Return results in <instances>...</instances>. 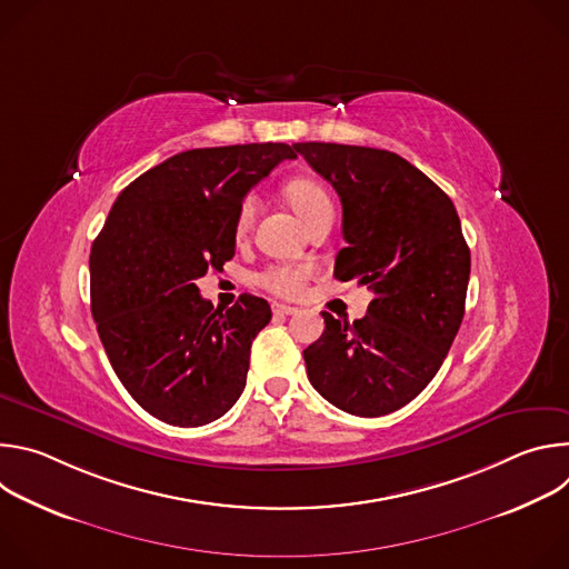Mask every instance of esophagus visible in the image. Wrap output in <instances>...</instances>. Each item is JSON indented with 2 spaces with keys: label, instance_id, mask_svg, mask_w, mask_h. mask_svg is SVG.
Returning a JSON list of instances; mask_svg holds the SVG:
<instances>
[{
  "label": "esophagus",
  "instance_id": "1",
  "mask_svg": "<svg viewBox=\"0 0 569 569\" xmlns=\"http://www.w3.org/2000/svg\"><path fill=\"white\" fill-rule=\"evenodd\" d=\"M272 312L286 317V315H295L297 308H295V306H288V303H281V301H274V303H272Z\"/></svg>",
  "mask_w": 569,
  "mask_h": 569
}]
</instances>
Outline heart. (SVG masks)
Wrapping results in <instances>:
<instances>
[{"instance_id": "b5f03b06", "label": "heart", "mask_w": 569, "mask_h": 569, "mask_svg": "<svg viewBox=\"0 0 569 569\" xmlns=\"http://www.w3.org/2000/svg\"><path fill=\"white\" fill-rule=\"evenodd\" d=\"M283 196L288 204L303 218L306 224L315 222L321 216L333 213V202L329 191L310 178H295L286 182ZM257 200L248 196L240 202L236 213V231L246 233L254 220ZM312 277V268L308 263H272L257 274V283L272 295L295 297L301 292L303 283Z\"/></svg>"}]
</instances>
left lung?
I'll return each instance as SVG.
<instances>
[{"instance_id":"obj_1","label":"left lung","mask_w":569,"mask_h":569,"mask_svg":"<svg viewBox=\"0 0 569 569\" xmlns=\"http://www.w3.org/2000/svg\"><path fill=\"white\" fill-rule=\"evenodd\" d=\"M342 202L336 279L373 292L362 319L321 312L310 385L342 412L382 417L417 398L461 327L470 250L452 200L408 159L365 146L292 143Z\"/></svg>"}]
</instances>
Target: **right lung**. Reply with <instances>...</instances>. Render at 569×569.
I'll list each match as a JSON object with an SVG mask.
<instances>
[{"instance_id":"1","label":"right lung","mask_w":569,"mask_h":569,"mask_svg":"<svg viewBox=\"0 0 569 569\" xmlns=\"http://www.w3.org/2000/svg\"><path fill=\"white\" fill-rule=\"evenodd\" d=\"M295 157L288 143L184 150L114 200L90 254L92 315L114 373L154 419L198 428L246 389L270 303L240 295L213 308L196 279L236 254L242 198Z\"/></svg>"}]
</instances>
